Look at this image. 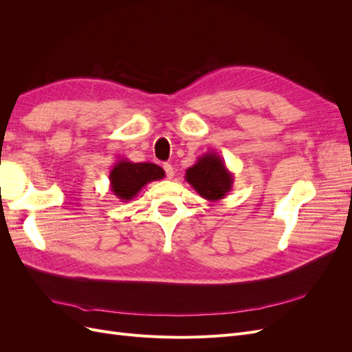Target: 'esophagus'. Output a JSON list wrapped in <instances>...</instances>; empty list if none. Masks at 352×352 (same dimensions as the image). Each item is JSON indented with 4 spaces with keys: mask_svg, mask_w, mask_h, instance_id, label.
<instances>
[{
    "mask_svg": "<svg viewBox=\"0 0 352 352\" xmlns=\"http://www.w3.org/2000/svg\"><path fill=\"white\" fill-rule=\"evenodd\" d=\"M164 167V172H166V176L168 177V179H173V176H175V170H173V167L172 166H170V164H164L163 166Z\"/></svg>",
    "mask_w": 352,
    "mask_h": 352,
    "instance_id": "esophagus-1",
    "label": "esophagus"
}]
</instances>
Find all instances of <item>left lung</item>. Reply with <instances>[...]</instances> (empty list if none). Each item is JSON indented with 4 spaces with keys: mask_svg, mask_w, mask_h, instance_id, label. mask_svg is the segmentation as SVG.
<instances>
[{
    "mask_svg": "<svg viewBox=\"0 0 352 352\" xmlns=\"http://www.w3.org/2000/svg\"><path fill=\"white\" fill-rule=\"evenodd\" d=\"M185 180L207 201L223 199L233 186V175L226 167L225 160L212 151L202 154L197 163L186 170Z\"/></svg>",
    "mask_w": 352,
    "mask_h": 352,
    "instance_id": "obj_1",
    "label": "left lung"
}]
</instances>
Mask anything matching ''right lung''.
Here are the masks:
<instances>
[{
	"label": "right lung",
	"instance_id": "1",
	"mask_svg": "<svg viewBox=\"0 0 352 352\" xmlns=\"http://www.w3.org/2000/svg\"><path fill=\"white\" fill-rule=\"evenodd\" d=\"M164 176V170L154 163H133L122 158L117 160L110 172V190L122 202H127L140 194L146 184Z\"/></svg>",
	"mask_w": 352,
	"mask_h": 352
}]
</instances>
